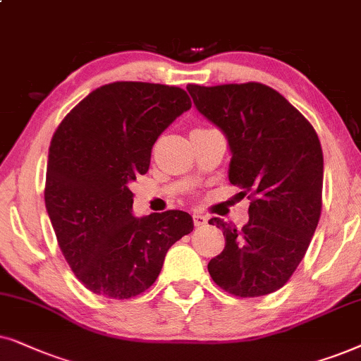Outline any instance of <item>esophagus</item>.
I'll return each instance as SVG.
<instances>
[{"instance_id": "34e87169", "label": "esophagus", "mask_w": 361, "mask_h": 361, "mask_svg": "<svg viewBox=\"0 0 361 361\" xmlns=\"http://www.w3.org/2000/svg\"><path fill=\"white\" fill-rule=\"evenodd\" d=\"M193 221H195V226H198V228H201V226H204L206 223H208L206 216L201 214V213H195L193 214Z\"/></svg>"}]
</instances>
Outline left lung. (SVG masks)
<instances>
[{"label":"left lung","instance_id":"left-lung-1","mask_svg":"<svg viewBox=\"0 0 361 361\" xmlns=\"http://www.w3.org/2000/svg\"><path fill=\"white\" fill-rule=\"evenodd\" d=\"M186 90L228 140L231 185L254 198L241 229L209 219L226 238L223 252L208 264L209 276L233 295L276 292L304 259L320 219L319 137L289 100L264 84H190Z\"/></svg>","mask_w":361,"mask_h":361}]
</instances>
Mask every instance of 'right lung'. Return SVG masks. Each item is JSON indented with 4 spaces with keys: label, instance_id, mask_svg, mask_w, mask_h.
Masks as SVG:
<instances>
[{
    "label": "right lung",
    "instance_id": "right-lung-1",
    "mask_svg": "<svg viewBox=\"0 0 361 361\" xmlns=\"http://www.w3.org/2000/svg\"><path fill=\"white\" fill-rule=\"evenodd\" d=\"M190 109L180 87L114 82L80 100L57 127L46 209L67 264L94 294L130 299L145 292L168 249L193 231L185 211L135 218L128 188L148 171L153 143Z\"/></svg>",
    "mask_w": 361,
    "mask_h": 361
}]
</instances>
